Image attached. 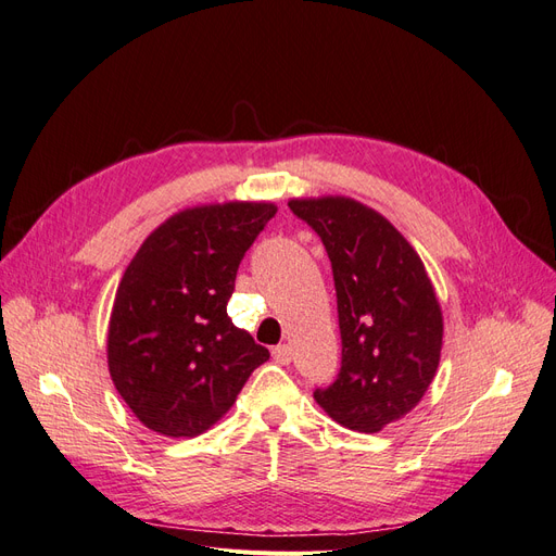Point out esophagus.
Listing matches in <instances>:
<instances>
[{
    "label": "esophagus",
    "mask_w": 556,
    "mask_h": 556,
    "mask_svg": "<svg viewBox=\"0 0 556 556\" xmlns=\"http://www.w3.org/2000/svg\"><path fill=\"white\" fill-rule=\"evenodd\" d=\"M271 355H274V359H276L278 364H282V366H285V364H290V362H292V348H290V345H285V343H282V345H276Z\"/></svg>",
    "instance_id": "obj_1"
}]
</instances>
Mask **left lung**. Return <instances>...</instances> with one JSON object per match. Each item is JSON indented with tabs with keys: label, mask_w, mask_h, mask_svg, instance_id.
Instances as JSON below:
<instances>
[{
	"label": "left lung",
	"mask_w": 556,
	"mask_h": 556,
	"mask_svg": "<svg viewBox=\"0 0 556 556\" xmlns=\"http://www.w3.org/2000/svg\"><path fill=\"white\" fill-rule=\"evenodd\" d=\"M329 255L341 329V371L315 390L319 408L364 433L410 413L435 376L443 315L413 245L355 199H292Z\"/></svg>",
	"instance_id": "8db88e82"
}]
</instances>
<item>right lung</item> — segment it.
Returning a JSON list of instances; mask_svg holds the SVG:
<instances>
[{
    "label": "right lung",
    "mask_w": 556,
    "mask_h": 556,
    "mask_svg": "<svg viewBox=\"0 0 556 556\" xmlns=\"http://www.w3.org/2000/svg\"><path fill=\"white\" fill-rule=\"evenodd\" d=\"M274 204L180 211L143 241L117 285L109 371L131 413L157 433L192 439L237 401L268 350L231 323L239 264Z\"/></svg>",
    "instance_id": "add662e5"
}]
</instances>
